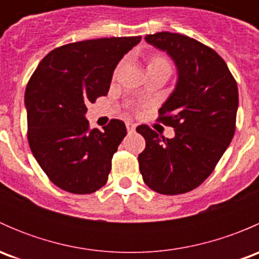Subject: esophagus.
<instances>
[{"instance_id":"1","label":"esophagus","mask_w":259,"mask_h":259,"mask_svg":"<svg viewBox=\"0 0 259 259\" xmlns=\"http://www.w3.org/2000/svg\"><path fill=\"white\" fill-rule=\"evenodd\" d=\"M126 129L129 133H134L137 129V125L133 124V122H126Z\"/></svg>"}]
</instances>
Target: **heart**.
<instances>
[{"label":"heart","instance_id":"heart-1","mask_svg":"<svg viewBox=\"0 0 259 259\" xmlns=\"http://www.w3.org/2000/svg\"><path fill=\"white\" fill-rule=\"evenodd\" d=\"M158 67H163V69H169V61L161 55H154L151 59L149 60L148 69H158Z\"/></svg>","mask_w":259,"mask_h":259}]
</instances>
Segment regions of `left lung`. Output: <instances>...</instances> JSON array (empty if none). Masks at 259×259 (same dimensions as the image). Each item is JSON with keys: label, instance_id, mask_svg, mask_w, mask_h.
<instances>
[{"label": "left lung", "instance_id": "obj_1", "mask_svg": "<svg viewBox=\"0 0 259 259\" xmlns=\"http://www.w3.org/2000/svg\"><path fill=\"white\" fill-rule=\"evenodd\" d=\"M145 41L166 52L178 71L176 89L159 109V120L176 137H159L146 125L139 169L145 184L165 195L183 194L202 184L233 139L238 88L224 60L213 49L180 33L146 35Z\"/></svg>", "mask_w": 259, "mask_h": 259}]
</instances>
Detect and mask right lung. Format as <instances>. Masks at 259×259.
<instances>
[{
    "instance_id": "1",
    "label": "right lung",
    "mask_w": 259,
    "mask_h": 259,
    "mask_svg": "<svg viewBox=\"0 0 259 259\" xmlns=\"http://www.w3.org/2000/svg\"><path fill=\"white\" fill-rule=\"evenodd\" d=\"M142 36L67 44L49 52L25 93L31 151L50 180L74 194H90L108 182L111 159L126 135L121 120L90 130L89 103L105 96L114 70Z\"/></svg>"
}]
</instances>
